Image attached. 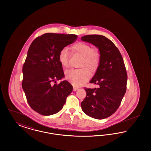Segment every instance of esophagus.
<instances>
[{
  "label": "esophagus",
  "mask_w": 151,
  "mask_h": 151,
  "mask_svg": "<svg viewBox=\"0 0 151 151\" xmlns=\"http://www.w3.org/2000/svg\"><path fill=\"white\" fill-rule=\"evenodd\" d=\"M78 89V87H75V86H73V91H76Z\"/></svg>",
  "instance_id": "1"
}]
</instances>
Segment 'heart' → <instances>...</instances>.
Listing matches in <instances>:
<instances>
[{
    "mask_svg": "<svg viewBox=\"0 0 151 151\" xmlns=\"http://www.w3.org/2000/svg\"><path fill=\"white\" fill-rule=\"evenodd\" d=\"M71 50L83 56L82 67L86 66L91 72H95L100 63V55L99 51L92 49L90 45L79 42L74 44ZM58 60L63 68L68 65L69 51L67 48H63L60 51ZM65 79L72 84L80 86L84 84L91 77V73L86 68L76 70L72 69L65 72Z\"/></svg>",
    "mask_w": 151,
    "mask_h": 151,
    "instance_id": "b5f03b06",
    "label": "heart"
}]
</instances>
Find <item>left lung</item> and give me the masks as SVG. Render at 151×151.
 <instances>
[{
  "label": "left lung",
  "mask_w": 151,
  "mask_h": 151,
  "mask_svg": "<svg viewBox=\"0 0 151 151\" xmlns=\"http://www.w3.org/2000/svg\"><path fill=\"white\" fill-rule=\"evenodd\" d=\"M83 41L98 48L100 63L89 81L97 88H85L86 97L81 103L86 115L97 119L108 118L119 108L126 93L127 75L122 55L114 43L101 35H86Z\"/></svg>",
  "instance_id": "8db88e82"
}]
</instances>
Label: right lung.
Listing matches in <instances>:
<instances>
[{
    "mask_svg": "<svg viewBox=\"0 0 151 151\" xmlns=\"http://www.w3.org/2000/svg\"><path fill=\"white\" fill-rule=\"evenodd\" d=\"M75 35L45 33L31 43L22 67V87L31 108L43 115L59 112L72 92L59 62L60 51L77 39ZM54 82L53 85L52 83Z\"/></svg>",
    "mask_w": 151,
    "mask_h": 151,
    "instance_id": "obj_1",
    "label": "right lung"
}]
</instances>
